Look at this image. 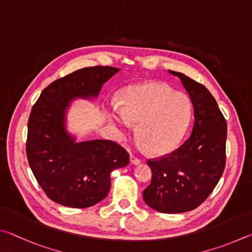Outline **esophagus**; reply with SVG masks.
<instances>
[{
	"mask_svg": "<svg viewBox=\"0 0 252 252\" xmlns=\"http://www.w3.org/2000/svg\"><path fill=\"white\" fill-rule=\"evenodd\" d=\"M129 160H130V162H131V164H133V165H139L140 162H142V160H140L139 158H137V157L134 156V155H130Z\"/></svg>",
	"mask_w": 252,
	"mask_h": 252,
	"instance_id": "esophagus-1",
	"label": "esophagus"
}]
</instances>
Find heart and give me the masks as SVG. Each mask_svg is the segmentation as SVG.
<instances>
[{
  "instance_id": "heart-1",
  "label": "heart",
  "mask_w": 252,
  "mask_h": 252,
  "mask_svg": "<svg viewBox=\"0 0 252 252\" xmlns=\"http://www.w3.org/2000/svg\"><path fill=\"white\" fill-rule=\"evenodd\" d=\"M110 122L123 133L138 123L137 134L155 155H165L177 148L192 118V103L184 93L161 83L129 87L123 94L121 107H114Z\"/></svg>"
}]
</instances>
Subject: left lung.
<instances>
[{
    "label": "left lung",
    "instance_id": "1",
    "mask_svg": "<svg viewBox=\"0 0 252 252\" xmlns=\"http://www.w3.org/2000/svg\"><path fill=\"white\" fill-rule=\"evenodd\" d=\"M178 76L193 106L192 131L177 151L148 160L152 183L144 200L159 213L182 214L197 208L214 190L226 166L227 123L210 92L179 72Z\"/></svg>",
    "mask_w": 252,
    "mask_h": 252
}]
</instances>
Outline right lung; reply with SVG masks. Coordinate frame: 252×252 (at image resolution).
Segmentation results:
<instances>
[{"mask_svg": "<svg viewBox=\"0 0 252 252\" xmlns=\"http://www.w3.org/2000/svg\"><path fill=\"white\" fill-rule=\"evenodd\" d=\"M119 70L85 67L44 88L28 123L26 155L31 169L51 200L70 208H87L103 200L110 173L128 165L129 155L112 140L76 143L66 129V114L75 98H97L103 84Z\"/></svg>", "mask_w": 252, "mask_h": 252, "instance_id": "obj_1", "label": "right lung"}]
</instances>
